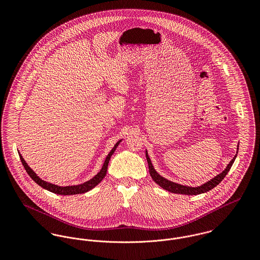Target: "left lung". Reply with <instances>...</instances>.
<instances>
[{"label":"left lung","instance_id":"8db88e82","mask_svg":"<svg viewBox=\"0 0 260 260\" xmlns=\"http://www.w3.org/2000/svg\"><path fill=\"white\" fill-rule=\"evenodd\" d=\"M238 147H239V143H238V146H237V152H238ZM237 152H236V155L233 157V159L229 162V164L227 165V167L224 169V171H222L220 174H218L217 176H215L214 178H212L211 180H209L208 182L204 183L203 185L197 186V187H189V186L181 185V184H177V183H174L172 181H169L167 179H165L164 177L160 176L154 169L152 163H151V160L149 158L148 154H147V151H146V159H147V162H148L149 166V172H150V175L152 177V179L160 186L162 187L163 189L171 192V193H176V194H185V195H197V194H201V193H205L211 189H213L215 186L218 185L223 179L224 177L226 176V174L228 173V171L230 170L236 156H237Z\"/></svg>","mask_w":260,"mask_h":260}]
</instances>
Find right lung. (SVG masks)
<instances>
[{
  "mask_svg": "<svg viewBox=\"0 0 260 260\" xmlns=\"http://www.w3.org/2000/svg\"><path fill=\"white\" fill-rule=\"evenodd\" d=\"M120 142H121V140L118 141L115 144V146L110 151V153L107 155V157L105 159V162L103 164V167L100 170V172L95 177H93L91 180H89V181H87L83 184H80V185L61 187V186H57L55 184H52V183H49V182H46V181H44V180H42L41 178L38 177L37 174L28 166V164L26 163V161L24 160L22 155L21 154H19V155H20V159H21V162H22L25 170L27 171L29 176L37 183L38 185L41 186L42 188H44L46 190H49L50 192H53V193H56V194H59V195H74V194H82V193H85V192L91 190L92 188L98 185L103 180V178L105 177V175L107 173V168H108V164H109V160L111 158L112 154L115 152V150H116Z\"/></svg>",
  "mask_w": 260,
  "mask_h": 260,
  "instance_id": "right-lung-1",
  "label": "right lung"
}]
</instances>
